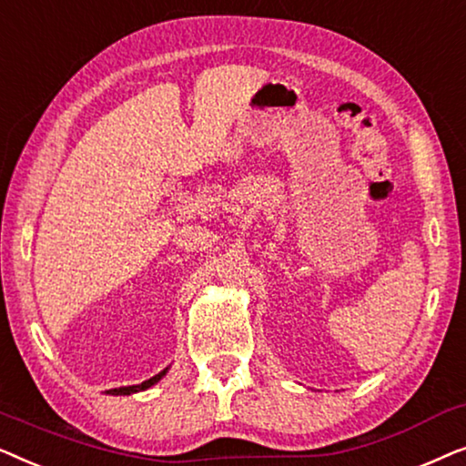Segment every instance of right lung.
Returning <instances> with one entry per match:
<instances>
[{"instance_id":"add662e5","label":"right lung","mask_w":466,"mask_h":466,"mask_svg":"<svg viewBox=\"0 0 466 466\" xmlns=\"http://www.w3.org/2000/svg\"><path fill=\"white\" fill-rule=\"evenodd\" d=\"M165 371H167V369H163L161 373L158 375H155V378H150V380H146V381H142V384H136V386H123V388H114V390H107L110 394H131V392H139V390H146V388H150L152 384H157L158 380L163 378L165 375Z\"/></svg>"}]
</instances>
